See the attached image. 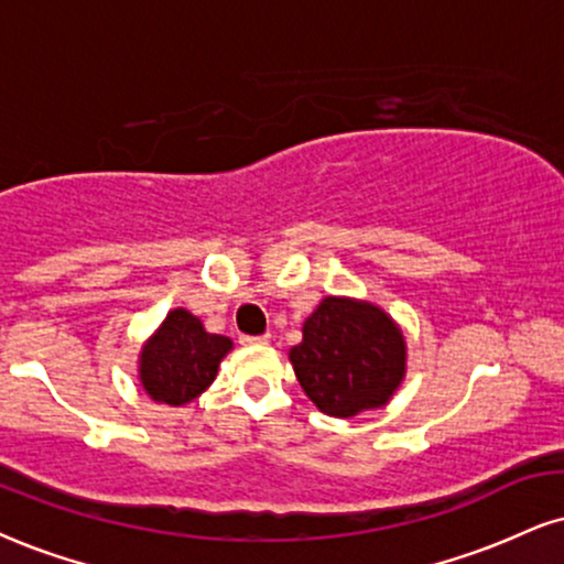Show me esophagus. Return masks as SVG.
Returning a JSON list of instances; mask_svg holds the SVG:
<instances>
[{
	"mask_svg": "<svg viewBox=\"0 0 564 564\" xmlns=\"http://www.w3.org/2000/svg\"><path fill=\"white\" fill-rule=\"evenodd\" d=\"M270 341V334L264 336H241V344L243 347H264V344Z\"/></svg>",
	"mask_w": 564,
	"mask_h": 564,
	"instance_id": "esophagus-1",
	"label": "esophagus"
}]
</instances>
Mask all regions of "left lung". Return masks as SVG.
Returning a JSON list of instances; mask_svg holds the SVG:
<instances>
[{"instance_id": "8db88e82", "label": "left lung", "mask_w": 564, "mask_h": 564, "mask_svg": "<svg viewBox=\"0 0 564 564\" xmlns=\"http://www.w3.org/2000/svg\"><path fill=\"white\" fill-rule=\"evenodd\" d=\"M296 381L317 410L355 417L389 404L406 376V338L378 304L323 296L289 349Z\"/></svg>"}]
</instances>
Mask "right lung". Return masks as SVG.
Instances as JSON below:
<instances>
[{
  "label": "right lung",
  "instance_id": "obj_1",
  "mask_svg": "<svg viewBox=\"0 0 564 564\" xmlns=\"http://www.w3.org/2000/svg\"><path fill=\"white\" fill-rule=\"evenodd\" d=\"M234 349L228 336L209 334L186 307L167 312L139 351V381L152 402L183 406L213 386L223 357Z\"/></svg>",
  "mask_w": 564,
  "mask_h": 564
}]
</instances>
